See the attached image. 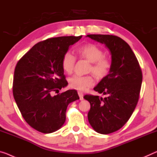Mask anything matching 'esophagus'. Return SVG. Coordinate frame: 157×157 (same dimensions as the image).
<instances>
[{"label":"esophagus","instance_id":"esophagus-1","mask_svg":"<svg viewBox=\"0 0 157 157\" xmlns=\"http://www.w3.org/2000/svg\"><path fill=\"white\" fill-rule=\"evenodd\" d=\"M78 95H79V99H80V100H83L84 99V98H83L84 94H83L82 92H78Z\"/></svg>","mask_w":157,"mask_h":157}]
</instances>
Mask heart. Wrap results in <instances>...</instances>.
I'll use <instances>...</instances> for the list:
<instances>
[{
  "label": "heart",
  "mask_w": 157,
  "mask_h": 157,
  "mask_svg": "<svg viewBox=\"0 0 157 157\" xmlns=\"http://www.w3.org/2000/svg\"><path fill=\"white\" fill-rule=\"evenodd\" d=\"M77 54L81 58L90 62L88 71L92 72L99 79H103L111 72L112 63L110 58L104 56V51L94 44H86L77 49ZM76 62V57L72 53L67 51L62 57L61 65L65 72L72 73ZM94 80L92 75H74L69 79V86L72 89L85 91L91 87Z\"/></svg>",
  "instance_id": "b5f03b06"
}]
</instances>
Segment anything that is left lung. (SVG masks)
<instances>
[{"instance_id":"obj_1","label":"left lung","mask_w":157,"mask_h":157,"mask_svg":"<svg viewBox=\"0 0 157 157\" xmlns=\"http://www.w3.org/2000/svg\"><path fill=\"white\" fill-rule=\"evenodd\" d=\"M87 36L105 44L111 53V72L94 88L107 97L84 96L90 104V125L97 132L107 135L121 129L132 116L139 100L142 72L135 53L123 39L109 34Z\"/></svg>"}]
</instances>
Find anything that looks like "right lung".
<instances>
[{"label": "right lung", "mask_w": 157, "mask_h": 157, "mask_svg": "<svg viewBox=\"0 0 157 157\" xmlns=\"http://www.w3.org/2000/svg\"><path fill=\"white\" fill-rule=\"evenodd\" d=\"M82 36L54 37L39 42L16 65L14 99L25 121L39 132L50 133L61 128L68 104L79 99L75 90L52 94L67 85L62 57Z\"/></svg>", "instance_id": "add662e5"}]
</instances>
